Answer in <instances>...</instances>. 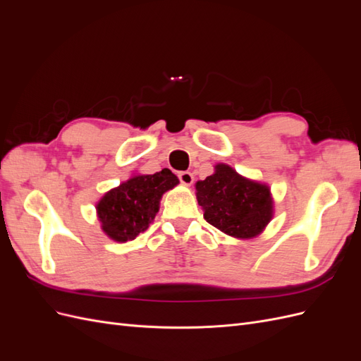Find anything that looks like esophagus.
<instances>
[{
  "mask_svg": "<svg viewBox=\"0 0 361 361\" xmlns=\"http://www.w3.org/2000/svg\"><path fill=\"white\" fill-rule=\"evenodd\" d=\"M178 178H179L180 183H183V185H191L194 182V176H192V173H190V171H180L178 174Z\"/></svg>",
  "mask_w": 361,
  "mask_h": 361,
  "instance_id": "obj_1",
  "label": "esophagus"
}]
</instances>
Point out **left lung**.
Segmentation results:
<instances>
[{
    "label": "left lung",
    "mask_w": 361,
    "mask_h": 361,
    "mask_svg": "<svg viewBox=\"0 0 361 361\" xmlns=\"http://www.w3.org/2000/svg\"><path fill=\"white\" fill-rule=\"evenodd\" d=\"M204 220L235 238L259 235L272 216L268 187L251 182L226 164H218L212 176L195 185Z\"/></svg>",
    "instance_id": "8db88e82"
}]
</instances>
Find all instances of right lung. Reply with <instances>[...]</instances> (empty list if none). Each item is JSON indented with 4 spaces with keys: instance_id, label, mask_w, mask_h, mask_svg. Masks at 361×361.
<instances>
[{
    "instance_id": "right-lung-1",
    "label": "right lung",
    "mask_w": 361,
    "mask_h": 361,
    "mask_svg": "<svg viewBox=\"0 0 361 361\" xmlns=\"http://www.w3.org/2000/svg\"><path fill=\"white\" fill-rule=\"evenodd\" d=\"M179 183L169 169L141 174L108 191L97 204L104 232L114 241L125 243L146 231L154 220L162 194Z\"/></svg>"
}]
</instances>
